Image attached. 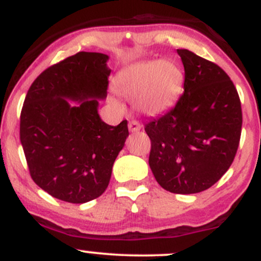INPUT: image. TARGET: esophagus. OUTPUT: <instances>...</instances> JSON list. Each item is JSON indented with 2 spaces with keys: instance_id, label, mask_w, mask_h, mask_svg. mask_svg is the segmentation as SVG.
<instances>
[{
  "instance_id": "obj_1",
  "label": "esophagus",
  "mask_w": 261,
  "mask_h": 261,
  "mask_svg": "<svg viewBox=\"0 0 261 261\" xmlns=\"http://www.w3.org/2000/svg\"><path fill=\"white\" fill-rule=\"evenodd\" d=\"M141 127H142V125H141L140 121L137 120L128 121V130H130L131 133H137V131L141 130Z\"/></svg>"
}]
</instances>
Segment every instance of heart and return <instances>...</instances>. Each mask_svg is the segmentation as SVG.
<instances>
[{"label": "heart", "instance_id": "heart-1", "mask_svg": "<svg viewBox=\"0 0 261 261\" xmlns=\"http://www.w3.org/2000/svg\"><path fill=\"white\" fill-rule=\"evenodd\" d=\"M182 86L180 68L170 61H148L122 71L118 89L125 98L137 100L143 113L166 112L179 97Z\"/></svg>", "mask_w": 261, "mask_h": 261}]
</instances>
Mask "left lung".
<instances>
[{
  "mask_svg": "<svg viewBox=\"0 0 261 261\" xmlns=\"http://www.w3.org/2000/svg\"><path fill=\"white\" fill-rule=\"evenodd\" d=\"M184 93L175 106L145 125L148 163L155 180L174 194H196L222 178L242 134V107L232 80L220 66L187 49Z\"/></svg>",
  "mask_w": 261,
  "mask_h": 261,
  "instance_id": "8db88e82",
  "label": "left lung"
}]
</instances>
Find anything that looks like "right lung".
<instances>
[{"mask_svg":"<svg viewBox=\"0 0 261 261\" xmlns=\"http://www.w3.org/2000/svg\"><path fill=\"white\" fill-rule=\"evenodd\" d=\"M107 60L106 54L77 53L43 71L25 95L19 136L29 173L62 201L99 197L128 136L126 120L110 126L98 115L97 99L107 97L109 85ZM65 97L81 104L70 106Z\"/></svg>","mask_w":261,"mask_h":261,"instance_id":"right-lung-1","label":"right lung"}]
</instances>
